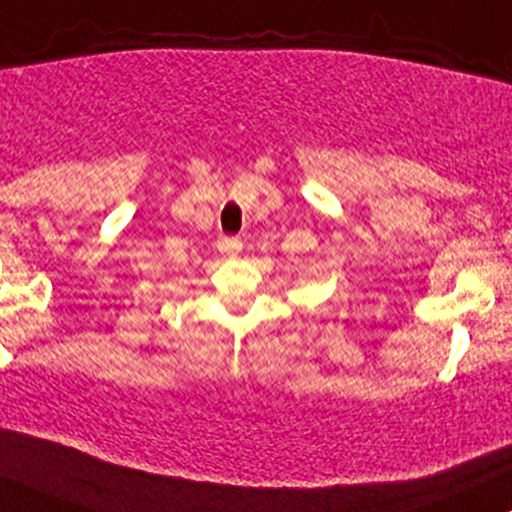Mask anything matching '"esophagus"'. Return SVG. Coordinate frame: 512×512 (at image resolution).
Returning a JSON list of instances; mask_svg holds the SVG:
<instances>
[{"label": "esophagus", "instance_id": "34e87169", "mask_svg": "<svg viewBox=\"0 0 512 512\" xmlns=\"http://www.w3.org/2000/svg\"><path fill=\"white\" fill-rule=\"evenodd\" d=\"M240 250H243V243H240L238 238H221V240H218V252H223V255L233 257V255H238Z\"/></svg>", "mask_w": 512, "mask_h": 512}]
</instances>
